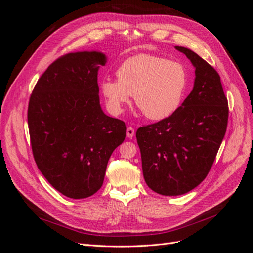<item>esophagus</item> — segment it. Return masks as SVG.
<instances>
[{
  "label": "esophagus",
  "mask_w": 253,
  "mask_h": 253,
  "mask_svg": "<svg viewBox=\"0 0 253 253\" xmlns=\"http://www.w3.org/2000/svg\"><path fill=\"white\" fill-rule=\"evenodd\" d=\"M134 134H135V131H134L133 127H127L126 128V136L128 137V138H132Z\"/></svg>",
  "instance_id": "1"
}]
</instances>
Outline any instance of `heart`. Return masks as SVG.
<instances>
[{
	"label": "heart",
	"mask_w": 253,
	"mask_h": 253,
	"mask_svg": "<svg viewBox=\"0 0 253 253\" xmlns=\"http://www.w3.org/2000/svg\"><path fill=\"white\" fill-rule=\"evenodd\" d=\"M100 89L110 110L120 114L134 95L136 105L151 120H164L179 109L188 86V71L177 61L140 53L126 59Z\"/></svg>",
	"instance_id": "heart-1"
}]
</instances>
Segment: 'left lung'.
Returning a JSON list of instances; mask_svg holds the SVG:
<instances>
[{"label": "left lung", "mask_w": 253, "mask_h": 253, "mask_svg": "<svg viewBox=\"0 0 253 253\" xmlns=\"http://www.w3.org/2000/svg\"><path fill=\"white\" fill-rule=\"evenodd\" d=\"M195 68L193 89L172 116L136 132L145 182L154 192L177 196L208 175L228 122V101L217 72L189 48L175 46Z\"/></svg>", "instance_id": "8db88e82"}]
</instances>
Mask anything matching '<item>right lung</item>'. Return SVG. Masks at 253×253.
<instances>
[{"mask_svg":"<svg viewBox=\"0 0 253 253\" xmlns=\"http://www.w3.org/2000/svg\"><path fill=\"white\" fill-rule=\"evenodd\" d=\"M101 51H76L51 63L28 104V128L36 164L63 195L85 198L101 188L109 159L126 138L124 121L104 114L98 71Z\"/></svg>","mask_w":253,"mask_h":253,"instance_id":"obj_1","label":"right lung"}]
</instances>
